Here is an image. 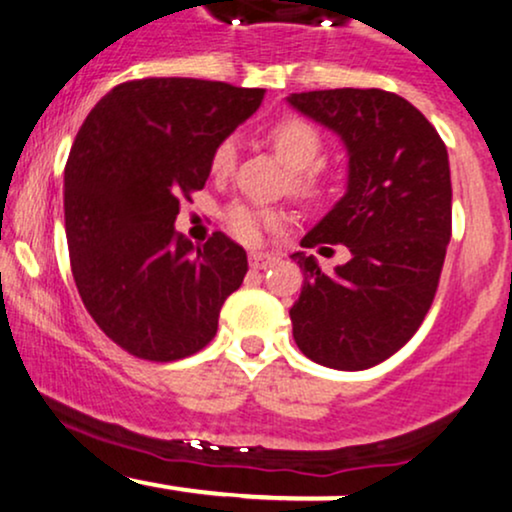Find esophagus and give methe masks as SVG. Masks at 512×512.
Here are the masks:
<instances>
[{"label":"esophagus","instance_id":"34e87169","mask_svg":"<svg viewBox=\"0 0 512 512\" xmlns=\"http://www.w3.org/2000/svg\"><path fill=\"white\" fill-rule=\"evenodd\" d=\"M279 262L274 255H264V252H252L250 255V267L252 269H269Z\"/></svg>","mask_w":512,"mask_h":512}]
</instances>
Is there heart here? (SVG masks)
<instances>
[{"mask_svg": "<svg viewBox=\"0 0 512 512\" xmlns=\"http://www.w3.org/2000/svg\"><path fill=\"white\" fill-rule=\"evenodd\" d=\"M269 142H272L276 156L281 158L286 168L293 170V190L301 195H313L317 190V180L313 173L305 170L315 168L320 161L322 139L320 132L303 117H284L269 129ZM238 144L233 137L221 139L211 154V173L216 178H226L236 168ZM226 226L233 236L245 240V243H257L267 228H274L279 223V216L274 211L252 207V204H233L226 211Z\"/></svg>", "mask_w": 512, "mask_h": 512, "instance_id": "heart-1", "label": "heart"}]
</instances>
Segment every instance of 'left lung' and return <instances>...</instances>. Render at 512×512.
Instances as JSON below:
<instances>
[{
	"label": "left lung",
	"instance_id": "8db88e82",
	"mask_svg": "<svg viewBox=\"0 0 512 512\" xmlns=\"http://www.w3.org/2000/svg\"><path fill=\"white\" fill-rule=\"evenodd\" d=\"M298 113L342 137L349 182L301 248L346 245L325 274L293 252L305 281L289 310L310 361L337 370L378 366L414 337L431 308L452 233L448 149L409 101L380 88L291 93Z\"/></svg>",
	"mask_w": 512,
	"mask_h": 512
}]
</instances>
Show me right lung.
<instances>
[{
	"label": "right lung",
	"instance_id": "right-lung-1",
	"mask_svg": "<svg viewBox=\"0 0 512 512\" xmlns=\"http://www.w3.org/2000/svg\"><path fill=\"white\" fill-rule=\"evenodd\" d=\"M264 88L137 79L105 93L64 166V228L81 301L127 354L168 363L214 339L248 255L216 231H175L180 199L202 190L211 154L260 108Z\"/></svg>",
	"mask_w": 512,
	"mask_h": 512
}]
</instances>
